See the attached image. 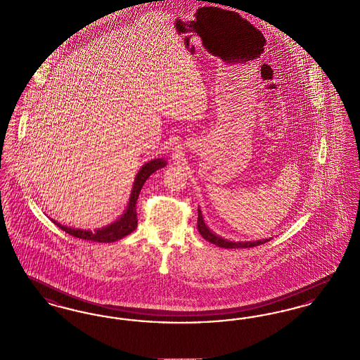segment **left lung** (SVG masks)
Masks as SVG:
<instances>
[{
    "instance_id": "8db88e82",
    "label": "left lung",
    "mask_w": 360,
    "mask_h": 360,
    "mask_svg": "<svg viewBox=\"0 0 360 360\" xmlns=\"http://www.w3.org/2000/svg\"><path fill=\"white\" fill-rule=\"evenodd\" d=\"M197 228H198V232L201 233V236L204 239L207 240L209 243L212 244H216L219 247H223V248H250V247H257L260 244H264L267 241H270V239L257 240V241H239V243H235V241H229V240L223 239L220 236H217L216 233H213L207 226L205 225V221L202 219V213L201 210L198 209V220H197Z\"/></svg>"
}]
</instances>
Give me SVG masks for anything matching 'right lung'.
I'll return each instance as SVG.
<instances>
[{
	"instance_id": "right-lung-1",
	"label": "right lung",
	"mask_w": 360,
	"mask_h": 360,
	"mask_svg": "<svg viewBox=\"0 0 360 360\" xmlns=\"http://www.w3.org/2000/svg\"><path fill=\"white\" fill-rule=\"evenodd\" d=\"M166 166V160L163 159H155L148 163H146L140 172H137L136 179L134 184V190L131 193V198H129V204L125 210V213L121 216L117 221H115L105 228L97 229L94 232L91 231H82V229H74L65 226L62 224L51 220L52 223L56 224L60 229H63L65 232H68L71 236L78 238V239L93 240V241H98V243H113L116 240L122 239L124 236L132 233L137 226V213H136V201L140 190L143 188L144 182L148 179V176L153 172L162 169Z\"/></svg>"
}]
</instances>
